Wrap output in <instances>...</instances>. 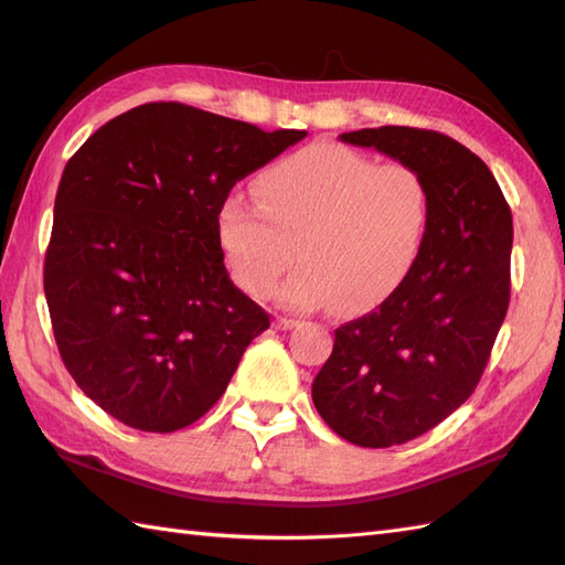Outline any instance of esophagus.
<instances>
[{
    "label": "esophagus",
    "instance_id": "1",
    "mask_svg": "<svg viewBox=\"0 0 565 565\" xmlns=\"http://www.w3.org/2000/svg\"><path fill=\"white\" fill-rule=\"evenodd\" d=\"M296 326H298V320H294V318H286V316H276L274 318V328L276 330H291Z\"/></svg>",
    "mask_w": 565,
    "mask_h": 565
}]
</instances>
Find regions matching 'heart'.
<instances>
[{"label":"heart","mask_w":565,"mask_h":565,"mask_svg":"<svg viewBox=\"0 0 565 565\" xmlns=\"http://www.w3.org/2000/svg\"><path fill=\"white\" fill-rule=\"evenodd\" d=\"M257 203L227 196L218 235L237 286L271 291L291 308L332 306L356 313L383 301L415 264L429 221V191L417 170L352 148L310 146L255 179Z\"/></svg>","instance_id":"heart-1"}]
</instances>
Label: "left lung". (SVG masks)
I'll return each mask as SVG.
<instances>
[{"label":"left lung","mask_w":565,"mask_h":565,"mask_svg":"<svg viewBox=\"0 0 565 565\" xmlns=\"http://www.w3.org/2000/svg\"><path fill=\"white\" fill-rule=\"evenodd\" d=\"M425 179L429 221L405 279L334 330L313 381L320 417L356 447L405 444L468 401L510 303L512 213L488 164L435 130L381 126L342 134Z\"/></svg>","instance_id":"left-lung-1"}]
</instances>
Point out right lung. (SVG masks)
Listing matches in <instances>:
<instances>
[{
    "label": "right lung",
    "instance_id": "add662e5",
    "mask_svg": "<svg viewBox=\"0 0 565 565\" xmlns=\"http://www.w3.org/2000/svg\"><path fill=\"white\" fill-rule=\"evenodd\" d=\"M306 136L152 102L72 154L43 289L60 356L102 411L174 431L225 393L269 316L227 276L218 213L239 179Z\"/></svg>",
    "mask_w": 565,
    "mask_h": 565
}]
</instances>
